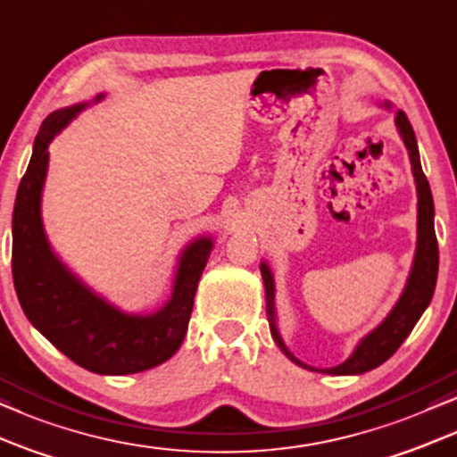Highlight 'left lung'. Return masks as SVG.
Segmentation results:
<instances>
[{
    "mask_svg": "<svg viewBox=\"0 0 457 457\" xmlns=\"http://www.w3.org/2000/svg\"><path fill=\"white\" fill-rule=\"evenodd\" d=\"M391 108V104H385ZM395 125H397L399 136L403 139L407 154H410L411 162V173L413 181H416V192H418V245L416 254H413V265L407 278V284L403 292H401L397 305L391 309V313L380 321V326H376L366 338L360 340V345L355 346V351L351 353V357L343 363L334 368H313L307 366L296 360L295 355L288 351V346L284 345L282 337L278 330V320H276V284H273V276L270 265L261 263V276H263L265 284V299H267V320H270V330L271 337L276 340V345L282 349V353L288 357L290 361H295L296 366L312 370V372H324L332 376H353V374H363L370 370L378 368L380 363H385L395 351L399 349L401 343L410 337L413 326L418 324V320L422 318L424 309L430 305V299L435 295L436 286V273H439V246H436V236H435V203L433 194H430V186L427 175L420 165V152L416 144V136L407 120L405 112H397L395 117Z\"/></svg>",
    "mask_w": 457,
    "mask_h": 457,
    "instance_id": "obj_1",
    "label": "left lung"
}]
</instances>
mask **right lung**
<instances>
[{
  "mask_svg": "<svg viewBox=\"0 0 457 457\" xmlns=\"http://www.w3.org/2000/svg\"><path fill=\"white\" fill-rule=\"evenodd\" d=\"M85 106L52 112L35 137L12 215V276L24 315L69 360L96 374H136L161 366L184 343L212 240L203 236L190 242L179 257L171 299L154 313L137 315L97 296L54 254L41 223L47 145Z\"/></svg>",
  "mask_w": 457,
  "mask_h": 457,
  "instance_id": "right-lung-1",
  "label": "right lung"
}]
</instances>
